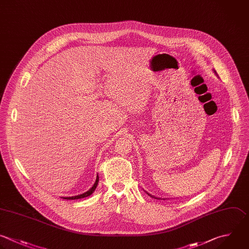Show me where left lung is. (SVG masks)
<instances>
[{
	"mask_svg": "<svg viewBox=\"0 0 249 249\" xmlns=\"http://www.w3.org/2000/svg\"><path fill=\"white\" fill-rule=\"evenodd\" d=\"M215 73H216V72H215ZM147 194H148V193H147ZM148 195H149V196H152V197H155V196H151V195H150V194H148ZM155 198H158V197H155ZM159 199H160V198H159Z\"/></svg>",
	"mask_w": 249,
	"mask_h": 249,
	"instance_id": "1",
	"label": "left lung"
}]
</instances>
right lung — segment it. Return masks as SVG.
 <instances>
[{
  "instance_id": "right-lung-1",
  "label": "right lung",
  "mask_w": 249,
  "mask_h": 249,
  "mask_svg": "<svg viewBox=\"0 0 249 249\" xmlns=\"http://www.w3.org/2000/svg\"><path fill=\"white\" fill-rule=\"evenodd\" d=\"M98 182H99V177H98V174H97V177H96V180H95L94 185H93L88 192H86V193H84V194H81V195H78V196H67V197H63V198H64V199H78V198H83V197L89 196H90V195L94 192V190H95L96 187H97Z\"/></svg>"
}]
</instances>
